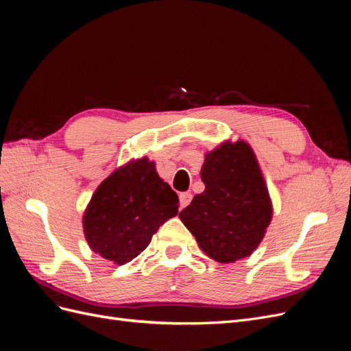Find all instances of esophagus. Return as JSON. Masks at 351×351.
<instances>
[{"label": "esophagus", "mask_w": 351, "mask_h": 351, "mask_svg": "<svg viewBox=\"0 0 351 351\" xmlns=\"http://www.w3.org/2000/svg\"><path fill=\"white\" fill-rule=\"evenodd\" d=\"M192 202V193H180V206L186 208Z\"/></svg>", "instance_id": "esophagus-1"}]
</instances>
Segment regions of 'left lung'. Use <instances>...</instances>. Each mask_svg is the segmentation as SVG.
Segmentation results:
<instances>
[{
  "instance_id": "1",
  "label": "left lung",
  "mask_w": 351,
  "mask_h": 351,
  "mask_svg": "<svg viewBox=\"0 0 351 351\" xmlns=\"http://www.w3.org/2000/svg\"><path fill=\"white\" fill-rule=\"evenodd\" d=\"M205 190L180 212L199 247L219 263H234L258 249L274 208L258 158L241 139L205 154Z\"/></svg>"
}]
</instances>
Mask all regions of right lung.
<instances>
[{
    "label": "right lung",
    "mask_w": 351,
    "mask_h": 351,
    "mask_svg": "<svg viewBox=\"0 0 351 351\" xmlns=\"http://www.w3.org/2000/svg\"><path fill=\"white\" fill-rule=\"evenodd\" d=\"M178 214V196L147 156L115 168L92 195L83 214L89 247L124 265L141 254L159 226Z\"/></svg>",
    "instance_id": "right-lung-1"
}]
</instances>
